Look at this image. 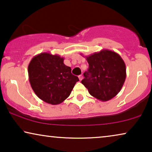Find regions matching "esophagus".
<instances>
[{
    "mask_svg": "<svg viewBox=\"0 0 152 152\" xmlns=\"http://www.w3.org/2000/svg\"><path fill=\"white\" fill-rule=\"evenodd\" d=\"M79 80H80V81H82L83 80V76L82 75H79Z\"/></svg>",
    "mask_w": 152,
    "mask_h": 152,
    "instance_id": "esophagus-1",
    "label": "esophagus"
}]
</instances>
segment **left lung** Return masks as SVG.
Wrapping results in <instances>:
<instances>
[{"mask_svg":"<svg viewBox=\"0 0 152 152\" xmlns=\"http://www.w3.org/2000/svg\"><path fill=\"white\" fill-rule=\"evenodd\" d=\"M89 67L82 84L99 100L106 102L121 90L126 79V66L118 53L109 50L86 57Z\"/></svg>","mask_w":152,"mask_h":152,"instance_id":"8db88e82","label":"left lung"}]
</instances>
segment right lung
<instances>
[{
	"instance_id": "right-lung-1",
	"label": "right lung",
	"mask_w": 152,
	"mask_h": 152,
	"mask_svg": "<svg viewBox=\"0 0 152 152\" xmlns=\"http://www.w3.org/2000/svg\"><path fill=\"white\" fill-rule=\"evenodd\" d=\"M64 60L59 55L42 53L34 56L28 65L32 90L41 100L53 105L65 100L79 81Z\"/></svg>"
}]
</instances>
